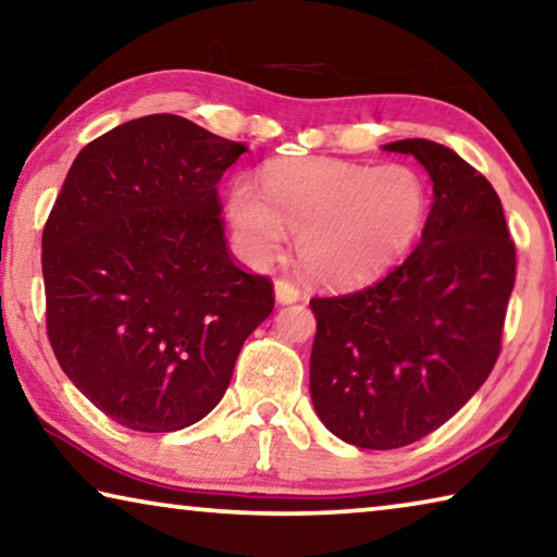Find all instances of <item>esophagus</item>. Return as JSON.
<instances>
[{
	"mask_svg": "<svg viewBox=\"0 0 557 557\" xmlns=\"http://www.w3.org/2000/svg\"><path fill=\"white\" fill-rule=\"evenodd\" d=\"M275 299L280 305H293L299 299V289L287 280H275Z\"/></svg>",
	"mask_w": 557,
	"mask_h": 557,
	"instance_id": "1",
	"label": "esophagus"
}]
</instances>
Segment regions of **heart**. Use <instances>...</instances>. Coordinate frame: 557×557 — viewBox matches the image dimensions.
<instances>
[{"label":"heart","instance_id":"heart-1","mask_svg":"<svg viewBox=\"0 0 557 557\" xmlns=\"http://www.w3.org/2000/svg\"><path fill=\"white\" fill-rule=\"evenodd\" d=\"M260 189L237 181L225 220L245 262H270L285 231L305 275L330 287L376 280L409 255L426 227L429 185L409 165L339 158H285L264 168Z\"/></svg>","mask_w":557,"mask_h":557}]
</instances>
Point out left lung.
<instances>
[{
  "label": "left lung",
  "mask_w": 557,
  "mask_h": 557,
  "mask_svg": "<svg viewBox=\"0 0 557 557\" xmlns=\"http://www.w3.org/2000/svg\"><path fill=\"white\" fill-rule=\"evenodd\" d=\"M384 151L413 156L434 183L421 243L376 285L310 302L317 417L374 451L431 434L481 389L516 282V245L485 175L426 138Z\"/></svg>",
  "instance_id": "left-lung-1"
}]
</instances>
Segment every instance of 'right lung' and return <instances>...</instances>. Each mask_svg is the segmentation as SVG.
I'll return each instance as SVG.
<instances>
[{
	"instance_id": "add662e5",
	"label": "right lung",
	"mask_w": 557,
	"mask_h": 557,
	"mask_svg": "<svg viewBox=\"0 0 557 557\" xmlns=\"http://www.w3.org/2000/svg\"><path fill=\"white\" fill-rule=\"evenodd\" d=\"M245 144L153 113L84 146L41 237L47 332L96 409L148 434L215 409L275 307L227 252L218 181Z\"/></svg>"
}]
</instances>
